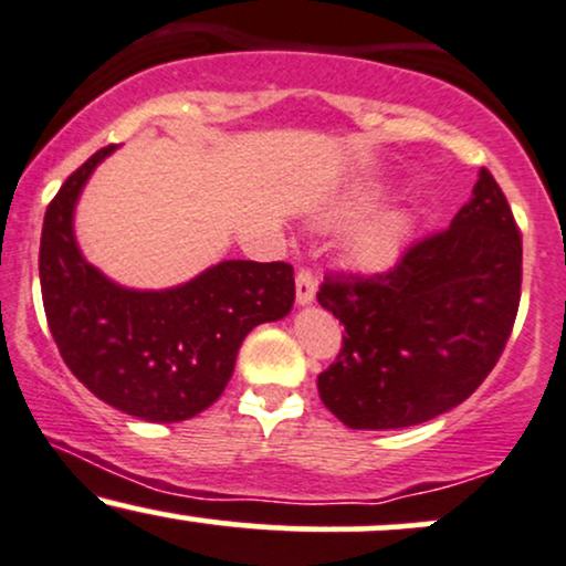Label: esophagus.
<instances>
[{"label":"esophagus","instance_id":"1","mask_svg":"<svg viewBox=\"0 0 566 566\" xmlns=\"http://www.w3.org/2000/svg\"><path fill=\"white\" fill-rule=\"evenodd\" d=\"M317 294V277L315 272L302 268L296 272V302L298 304H310Z\"/></svg>","mask_w":566,"mask_h":566}]
</instances>
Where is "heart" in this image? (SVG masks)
<instances>
[{"mask_svg":"<svg viewBox=\"0 0 566 566\" xmlns=\"http://www.w3.org/2000/svg\"><path fill=\"white\" fill-rule=\"evenodd\" d=\"M370 209V198L363 196L357 201H352L344 214L347 217H357L363 211ZM405 235H408V219L402 214H387L376 222L365 224L349 238L347 249L352 262L360 264V268L376 270V268H387L389 262H395L397 254H400Z\"/></svg>","mask_w":566,"mask_h":566,"instance_id":"obj_1","label":"heart"}]
</instances>
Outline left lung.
I'll return each instance as SVG.
<instances>
[{
	"label": "left lung",
	"instance_id": "1",
	"mask_svg": "<svg viewBox=\"0 0 566 566\" xmlns=\"http://www.w3.org/2000/svg\"><path fill=\"white\" fill-rule=\"evenodd\" d=\"M522 298V232L482 166L450 228L410 243L387 272H328L317 302L344 323L317 376L349 429H402L448 413L490 376Z\"/></svg>",
	"mask_w": 566,
	"mask_h": 566
}]
</instances>
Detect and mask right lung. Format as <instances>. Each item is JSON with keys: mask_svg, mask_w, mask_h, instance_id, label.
I'll list each match as a JSON object with an SVG mask.
<instances>
[{"mask_svg": "<svg viewBox=\"0 0 566 566\" xmlns=\"http://www.w3.org/2000/svg\"><path fill=\"white\" fill-rule=\"evenodd\" d=\"M113 148L86 158L46 206L39 245L46 325L71 374L99 400L143 421H188L228 387L245 334L294 307V268L228 259L166 291L108 281L78 251L73 206Z\"/></svg>", "mask_w": 566, "mask_h": 566, "instance_id": "right-lung-1", "label": "right lung"}]
</instances>
